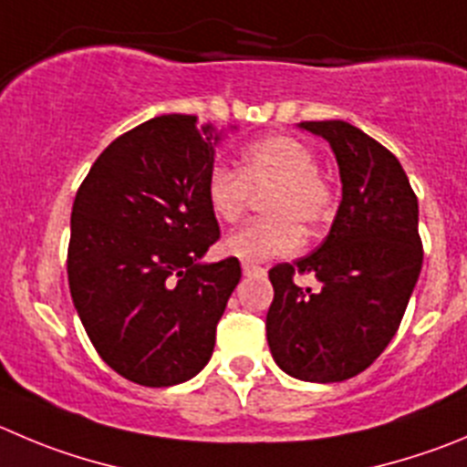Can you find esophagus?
<instances>
[{
	"mask_svg": "<svg viewBox=\"0 0 467 467\" xmlns=\"http://www.w3.org/2000/svg\"><path fill=\"white\" fill-rule=\"evenodd\" d=\"M242 272L244 276H265V267H260V265H254V263H244Z\"/></svg>",
	"mask_w": 467,
	"mask_h": 467,
	"instance_id": "esophagus-1",
	"label": "esophagus"
}]
</instances>
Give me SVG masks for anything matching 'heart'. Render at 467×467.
I'll return each mask as SVG.
<instances>
[{"label":"heart","mask_w":467,"mask_h":467,"mask_svg":"<svg viewBox=\"0 0 467 467\" xmlns=\"http://www.w3.org/2000/svg\"><path fill=\"white\" fill-rule=\"evenodd\" d=\"M263 198L265 219L244 225L225 239V254L246 263L295 254L304 242L299 225L317 230L337 212V191L317 170V156L304 140L287 133L265 135L244 147L237 170H209L204 195L221 223H237L251 202V191Z\"/></svg>","instance_id":"obj_1"}]
</instances>
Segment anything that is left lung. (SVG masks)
<instances>
[{
  "label": "left lung",
  "instance_id": "left-lung-1",
  "mask_svg": "<svg viewBox=\"0 0 467 467\" xmlns=\"http://www.w3.org/2000/svg\"><path fill=\"white\" fill-rule=\"evenodd\" d=\"M302 129L332 145L343 200L313 254L269 269L267 343L293 378L341 382L368 368L403 320L424 260L420 209L399 159L371 135L338 119ZM304 273L321 281L317 291L294 283Z\"/></svg>",
  "mask_w": 467,
  "mask_h": 467
}]
</instances>
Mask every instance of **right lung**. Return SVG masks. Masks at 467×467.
I'll return each mask as SVG.
<instances>
[{
	"label": "right lung",
	"instance_id": "right-lung-1",
	"mask_svg": "<svg viewBox=\"0 0 467 467\" xmlns=\"http://www.w3.org/2000/svg\"><path fill=\"white\" fill-rule=\"evenodd\" d=\"M213 140L193 115L154 117L115 138L76 193L73 304L101 359L135 385L202 371L242 278L237 258L198 263L221 237L204 195Z\"/></svg>",
	"mask_w": 467,
	"mask_h": 467
}]
</instances>
